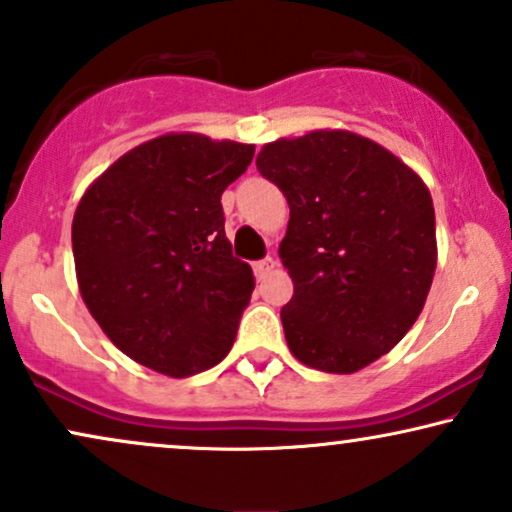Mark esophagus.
<instances>
[{"label":"esophagus","instance_id":"obj_1","mask_svg":"<svg viewBox=\"0 0 512 512\" xmlns=\"http://www.w3.org/2000/svg\"><path fill=\"white\" fill-rule=\"evenodd\" d=\"M273 268H275V258H273V256H266V258H261V261L254 263V273H256V277L268 275Z\"/></svg>","mask_w":512,"mask_h":512}]
</instances>
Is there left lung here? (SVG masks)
Returning a JSON list of instances; mask_svg holds the SVG:
<instances>
[{"label":"left lung","mask_w":512,"mask_h":512,"mask_svg":"<svg viewBox=\"0 0 512 512\" xmlns=\"http://www.w3.org/2000/svg\"><path fill=\"white\" fill-rule=\"evenodd\" d=\"M289 204L280 258L294 282L282 308L289 351L349 375L413 327L437 268L430 189L391 151L349 130L270 142L256 156Z\"/></svg>","instance_id":"8db88e82"}]
</instances>
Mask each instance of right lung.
Listing matches in <instances>:
<instances>
[{
	"label": "right lung",
	"mask_w": 512,
	"mask_h": 512,
	"mask_svg": "<svg viewBox=\"0 0 512 512\" xmlns=\"http://www.w3.org/2000/svg\"><path fill=\"white\" fill-rule=\"evenodd\" d=\"M254 151L170 132L130 149L82 194L73 216L82 301L132 361L189 377L235 344L256 282L232 256L220 197Z\"/></svg>",
	"instance_id": "1"
}]
</instances>
